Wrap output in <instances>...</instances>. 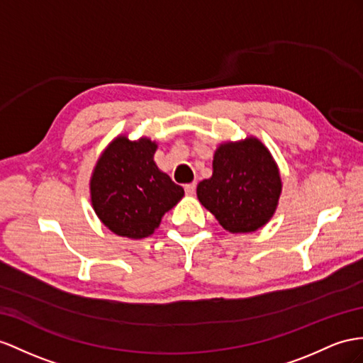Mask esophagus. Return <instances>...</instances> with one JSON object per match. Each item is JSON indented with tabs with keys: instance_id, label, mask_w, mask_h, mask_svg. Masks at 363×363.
I'll return each mask as SVG.
<instances>
[{
	"instance_id": "1",
	"label": "esophagus",
	"mask_w": 363,
	"mask_h": 363,
	"mask_svg": "<svg viewBox=\"0 0 363 363\" xmlns=\"http://www.w3.org/2000/svg\"><path fill=\"white\" fill-rule=\"evenodd\" d=\"M185 193L189 194V196H191V194H194V191H196V182H191V184H187L185 185Z\"/></svg>"
}]
</instances>
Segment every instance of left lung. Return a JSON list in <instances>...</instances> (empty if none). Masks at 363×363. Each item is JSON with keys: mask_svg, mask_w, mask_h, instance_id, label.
<instances>
[{"mask_svg": "<svg viewBox=\"0 0 363 363\" xmlns=\"http://www.w3.org/2000/svg\"><path fill=\"white\" fill-rule=\"evenodd\" d=\"M282 193L279 167L261 139L222 143L213 156V174L198 184V199L230 233L264 227Z\"/></svg>", "mask_w": 363, "mask_h": 363, "instance_id": "left-lung-1", "label": "left lung"}]
</instances>
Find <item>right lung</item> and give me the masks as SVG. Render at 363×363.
Returning a JSON list of instances; mask_svg holds the SVG:
<instances>
[{"instance_id":"add662e5","label":"right lung","mask_w":363,"mask_h":363,"mask_svg":"<svg viewBox=\"0 0 363 363\" xmlns=\"http://www.w3.org/2000/svg\"><path fill=\"white\" fill-rule=\"evenodd\" d=\"M156 141L116 136L98 157L90 178V201L111 233L143 239L155 233L167 211L184 198V189L157 169Z\"/></svg>"}]
</instances>
